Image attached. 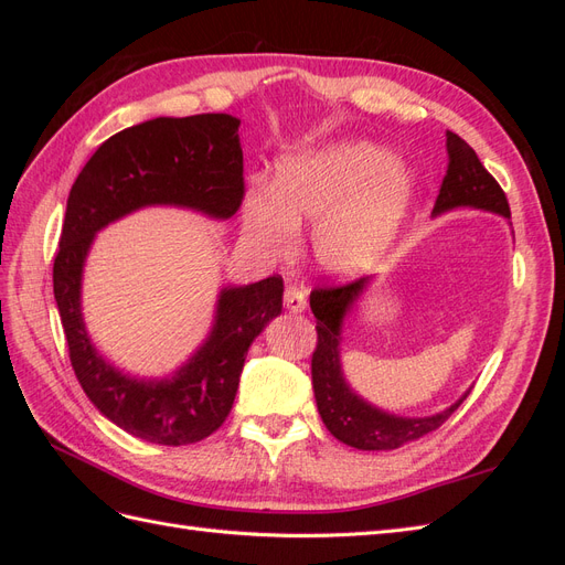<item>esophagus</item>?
I'll use <instances>...</instances> for the list:
<instances>
[{"instance_id":"34e87169","label":"esophagus","mask_w":565,"mask_h":565,"mask_svg":"<svg viewBox=\"0 0 565 565\" xmlns=\"http://www.w3.org/2000/svg\"><path fill=\"white\" fill-rule=\"evenodd\" d=\"M285 306H287V311L301 313V311L306 309V292H303V287L287 285V287H285Z\"/></svg>"}]
</instances>
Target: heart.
Masks as SVG:
<instances>
[{
	"mask_svg": "<svg viewBox=\"0 0 565 565\" xmlns=\"http://www.w3.org/2000/svg\"><path fill=\"white\" fill-rule=\"evenodd\" d=\"M413 174L370 141H332L278 162L273 188L252 183L241 202L247 241L289 256L311 224L318 262L355 276L388 247L413 198Z\"/></svg>",
	"mask_w": 565,
	"mask_h": 565,
	"instance_id": "b5f03b06",
	"label": "heart"
}]
</instances>
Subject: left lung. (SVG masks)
Returning a JSON list of instances; mask_svg holds the SVG:
<instances>
[{
  "instance_id": "8db88e82",
  "label": "left lung",
  "mask_w": 565,
  "mask_h": 565,
  "mask_svg": "<svg viewBox=\"0 0 565 565\" xmlns=\"http://www.w3.org/2000/svg\"><path fill=\"white\" fill-rule=\"evenodd\" d=\"M446 139L448 172L440 183L434 214H443L455 207H473L511 218L504 191L478 160L476 150L452 131L446 134ZM370 280L372 278H361L347 285H322L311 292V311L318 320V344L311 358L313 393L322 424L328 426V431L337 440L358 450H396L409 440L436 431L469 396V391L455 405L431 417L388 415L353 393L344 374H341V322H344L353 301L363 295Z\"/></svg>"
}]
</instances>
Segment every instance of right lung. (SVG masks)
<instances>
[{
    "instance_id": "right-lung-1",
    "label": "right lung",
    "mask_w": 565,
    "mask_h": 565,
    "mask_svg": "<svg viewBox=\"0 0 565 565\" xmlns=\"http://www.w3.org/2000/svg\"><path fill=\"white\" fill-rule=\"evenodd\" d=\"M241 119L226 113L156 117L119 131L84 164L67 195L54 297L87 398L127 434L188 446L226 422L252 341L282 311V278L224 287L207 341L172 377L136 380L104 361L82 318V270L94 235L150 204L228 218L245 195Z\"/></svg>"
}]
</instances>
